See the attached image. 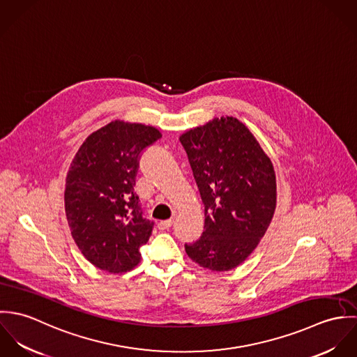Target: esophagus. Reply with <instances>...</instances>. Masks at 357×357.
Returning a JSON list of instances; mask_svg holds the SVG:
<instances>
[{
  "label": "esophagus",
  "instance_id": "1",
  "mask_svg": "<svg viewBox=\"0 0 357 357\" xmlns=\"http://www.w3.org/2000/svg\"><path fill=\"white\" fill-rule=\"evenodd\" d=\"M173 220H166V221H159L158 222V228L160 229V231H163V229H169L172 225H173Z\"/></svg>",
  "mask_w": 357,
  "mask_h": 357
}]
</instances>
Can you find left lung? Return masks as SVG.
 <instances>
[{"instance_id": "8db88e82", "label": "left lung", "mask_w": 357, "mask_h": 357, "mask_svg": "<svg viewBox=\"0 0 357 357\" xmlns=\"http://www.w3.org/2000/svg\"><path fill=\"white\" fill-rule=\"evenodd\" d=\"M204 204L202 236L188 257L213 272L241 265L265 235L276 207L269 156L239 119L221 116L180 136Z\"/></svg>"}]
</instances>
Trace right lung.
<instances>
[{
	"label": "right lung",
	"instance_id": "obj_1",
	"mask_svg": "<svg viewBox=\"0 0 357 357\" xmlns=\"http://www.w3.org/2000/svg\"><path fill=\"white\" fill-rule=\"evenodd\" d=\"M162 135L153 126L112 121L75 153L66 178L64 206L74 242L85 258L109 273L140 262L153 222L135 192L139 159Z\"/></svg>",
	"mask_w": 357,
	"mask_h": 357
}]
</instances>
